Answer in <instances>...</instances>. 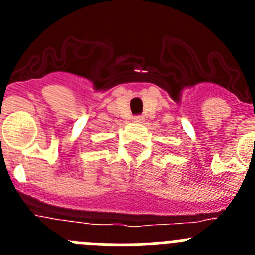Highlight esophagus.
<instances>
[{"instance_id":"34e87169","label":"esophagus","mask_w":255,"mask_h":255,"mask_svg":"<svg viewBox=\"0 0 255 255\" xmlns=\"http://www.w3.org/2000/svg\"><path fill=\"white\" fill-rule=\"evenodd\" d=\"M138 120H141V119H140V117H138Z\"/></svg>"}]
</instances>
